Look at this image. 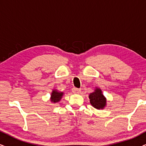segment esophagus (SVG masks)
I'll list each match as a JSON object with an SVG mask.
<instances>
[{
	"label": "esophagus",
	"mask_w": 146,
	"mask_h": 146,
	"mask_svg": "<svg viewBox=\"0 0 146 146\" xmlns=\"http://www.w3.org/2000/svg\"><path fill=\"white\" fill-rule=\"evenodd\" d=\"M81 89H77V88H73L72 92H73L74 94H80L81 93Z\"/></svg>",
	"instance_id": "obj_1"
}]
</instances>
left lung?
<instances>
[{"label":"left lung","mask_w":146,"mask_h":146,"mask_svg":"<svg viewBox=\"0 0 146 146\" xmlns=\"http://www.w3.org/2000/svg\"><path fill=\"white\" fill-rule=\"evenodd\" d=\"M89 98L90 104L96 109H104L106 106V98L103 95L100 88H96L94 92L89 95Z\"/></svg>","instance_id":"8db88e82"}]
</instances>
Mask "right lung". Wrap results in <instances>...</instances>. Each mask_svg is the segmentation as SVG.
<instances>
[{"label": "right lung", "instance_id": "1", "mask_svg": "<svg viewBox=\"0 0 146 146\" xmlns=\"http://www.w3.org/2000/svg\"><path fill=\"white\" fill-rule=\"evenodd\" d=\"M64 93L62 92H58L57 90H53L51 93L50 96V101L51 102L56 103L58 102L61 100Z\"/></svg>", "mask_w": 146, "mask_h": 146}]
</instances>
